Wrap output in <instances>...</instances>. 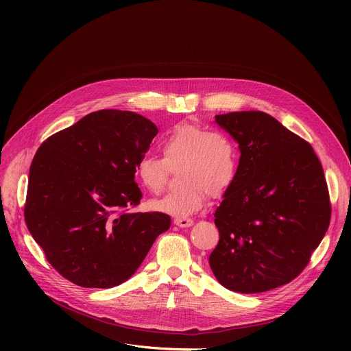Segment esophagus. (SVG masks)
Masks as SVG:
<instances>
[{"label":"esophagus","instance_id":"obj_1","mask_svg":"<svg viewBox=\"0 0 351 351\" xmlns=\"http://www.w3.org/2000/svg\"><path fill=\"white\" fill-rule=\"evenodd\" d=\"M175 225H178V226H180V228H187V226H191L193 225V219H190V218H175Z\"/></svg>","mask_w":351,"mask_h":351}]
</instances>
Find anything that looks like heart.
I'll return each mask as SVG.
<instances>
[{"label": "heart", "instance_id": "b5f03b06", "mask_svg": "<svg viewBox=\"0 0 351 351\" xmlns=\"http://www.w3.org/2000/svg\"><path fill=\"white\" fill-rule=\"evenodd\" d=\"M160 149L162 158L145 156L137 162L138 182L149 193L160 194L167 186L169 169L180 167V187L149 204L154 211L186 218L204 207L208 194H223L236 179L237 147L221 130L191 123L178 125L162 137Z\"/></svg>", "mask_w": 351, "mask_h": 351}]
</instances>
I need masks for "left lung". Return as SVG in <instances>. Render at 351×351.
<instances>
[{"label": "left lung", "mask_w": 351, "mask_h": 351, "mask_svg": "<svg viewBox=\"0 0 351 351\" xmlns=\"http://www.w3.org/2000/svg\"><path fill=\"white\" fill-rule=\"evenodd\" d=\"M215 121L241 156L214 214L219 241L210 267L237 293L286 285L307 267L330 222L322 165L308 141L265 112H229Z\"/></svg>", "instance_id": "left-lung-1"}]
</instances>
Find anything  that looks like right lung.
<instances>
[{
    "label": "right lung",
    "instance_id": "1",
    "mask_svg": "<svg viewBox=\"0 0 351 351\" xmlns=\"http://www.w3.org/2000/svg\"><path fill=\"white\" fill-rule=\"evenodd\" d=\"M140 114L101 110L49 136L29 171L26 226L47 261L82 287L128 280L171 226L164 213L138 206L136 165L157 136Z\"/></svg>",
    "mask_w": 351,
    "mask_h": 351
}]
</instances>
